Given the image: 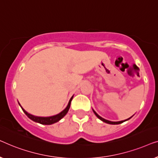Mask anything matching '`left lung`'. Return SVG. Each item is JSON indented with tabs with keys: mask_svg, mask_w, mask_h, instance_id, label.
I'll return each mask as SVG.
<instances>
[{
	"mask_svg": "<svg viewBox=\"0 0 158 158\" xmlns=\"http://www.w3.org/2000/svg\"><path fill=\"white\" fill-rule=\"evenodd\" d=\"M93 110V112H94V113L95 114V115H96V116L98 117V118L99 119H101V120L102 121V122H104V123H107V124H121V123H124V122H125V121H127V120H128V119H130L131 117H130V118L129 119H125V120H123V121H119V122H112V121H109V120H106V119H104V118H102V117H100L99 116V115L97 114V113L95 112V111L94 110Z\"/></svg>",
	"mask_w": 158,
	"mask_h": 158,
	"instance_id": "obj_1",
	"label": "left lung"
}]
</instances>
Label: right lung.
<instances>
[{
  "instance_id": "add662e5",
  "label": "right lung",
  "mask_w": 158,
  "mask_h": 158,
  "mask_svg": "<svg viewBox=\"0 0 158 158\" xmlns=\"http://www.w3.org/2000/svg\"><path fill=\"white\" fill-rule=\"evenodd\" d=\"M73 99V96L72 97V98L70 99L69 102V104L64 109L63 111H61V112L59 113V114H58L56 115H54V116H52V117H37V116H34V115H32L29 114V113H28L26 111L24 110V109L22 108V110H23V112L25 113V114L27 115V117L28 118L31 119V120L35 122V123H40L41 124H52L54 123H56L57 122H59L60 119L63 118V117L65 116V115L67 114L70 108V105H71V102H72Z\"/></svg>"
}]
</instances>
